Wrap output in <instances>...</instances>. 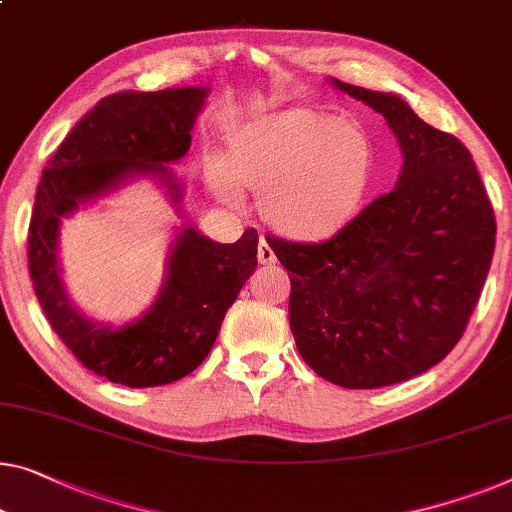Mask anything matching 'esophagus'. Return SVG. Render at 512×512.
<instances>
[{
	"instance_id": "1",
	"label": "esophagus",
	"mask_w": 512,
	"mask_h": 512,
	"mask_svg": "<svg viewBox=\"0 0 512 512\" xmlns=\"http://www.w3.org/2000/svg\"><path fill=\"white\" fill-rule=\"evenodd\" d=\"M256 256H258V263H261V265H274V263H277V256H274V251H272V247H270L268 240H265V238L258 240Z\"/></svg>"
}]
</instances>
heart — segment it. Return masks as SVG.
<instances>
[{
  "mask_svg": "<svg viewBox=\"0 0 512 512\" xmlns=\"http://www.w3.org/2000/svg\"><path fill=\"white\" fill-rule=\"evenodd\" d=\"M374 145L365 129L314 108H286L235 122L224 159L207 164V184L238 205L256 194L265 224L291 240H325L342 231L365 201Z\"/></svg>",
  "mask_w": 512,
  "mask_h": 512,
  "instance_id": "1",
  "label": "heart"
}]
</instances>
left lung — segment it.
Returning a JSON list of instances; mask_svg holds the SVG:
<instances>
[{
    "label": "left lung",
    "instance_id": "obj_1",
    "mask_svg": "<svg viewBox=\"0 0 512 512\" xmlns=\"http://www.w3.org/2000/svg\"><path fill=\"white\" fill-rule=\"evenodd\" d=\"M381 113L404 164L397 187L335 238H270L288 270V321L307 365L342 388H383L441 362L462 339L490 272L494 210L471 152L397 94L330 78Z\"/></svg>",
    "mask_w": 512,
    "mask_h": 512
}]
</instances>
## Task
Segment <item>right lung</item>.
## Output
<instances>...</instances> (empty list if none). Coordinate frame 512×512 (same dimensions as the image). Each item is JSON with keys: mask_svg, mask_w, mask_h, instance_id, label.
<instances>
[{"mask_svg": "<svg viewBox=\"0 0 512 512\" xmlns=\"http://www.w3.org/2000/svg\"><path fill=\"white\" fill-rule=\"evenodd\" d=\"M207 87L117 92L101 99L69 131L43 168L27 235L29 274L57 337L94 374L129 388L173 383L194 372L212 351L228 307L256 270L258 233L233 244L184 226L168 254L164 286L143 316L127 325L87 318L66 293L57 242L64 217L136 177L164 184L182 210V184L166 164L191 147V129Z\"/></svg>", "mask_w": 512, "mask_h": 512, "instance_id": "obj_1", "label": "right lung"}]
</instances>
